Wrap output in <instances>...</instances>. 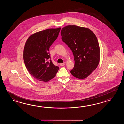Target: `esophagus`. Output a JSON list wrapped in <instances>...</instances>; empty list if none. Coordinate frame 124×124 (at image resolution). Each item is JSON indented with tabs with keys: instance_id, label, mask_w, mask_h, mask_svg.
<instances>
[{
	"instance_id": "34e87169",
	"label": "esophagus",
	"mask_w": 124,
	"mask_h": 124,
	"mask_svg": "<svg viewBox=\"0 0 124 124\" xmlns=\"http://www.w3.org/2000/svg\"><path fill=\"white\" fill-rule=\"evenodd\" d=\"M60 65L62 66H64L65 65V63H60Z\"/></svg>"
}]
</instances>
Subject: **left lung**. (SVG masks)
<instances>
[{
  "mask_svg": "<svg viewBox=\"0 0 124 124\" xmlns=\"http://www.w3.org/2000/svg\"><path fill=\"white\" fill-rule=\"evenodd\" d=\"M62 39L70 49L74 57V66L70 73L84 79L94 71L99 63L100 50L98 39L90 29L68 25L61 31Z\"/></svg>",
  "mask_w": 124,
  "mask_h": 124,
  "instance_id": "8db88e82",
  "label": "left lung"
}]
</instances>
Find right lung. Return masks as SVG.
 Wrapping results in <instances>:
<instances>
[{"mask_svg": "<svg viewBox=\"0 0 124 124\" xmlns=\"http://www.w3.org/2000/svg\"><path fill=\"white\" fill-rule=\"evenodd\" d=\"M61 28H50L38 32L29 36L23 50V59L28 71L35 79L47 82L53 79L59 67L50 59L49 48L58 37Z\"/></svg>", "mask_w": 124, "mask_h": 124, "instance_id": "add662e5", "label": "right lung"}]
</instances>
